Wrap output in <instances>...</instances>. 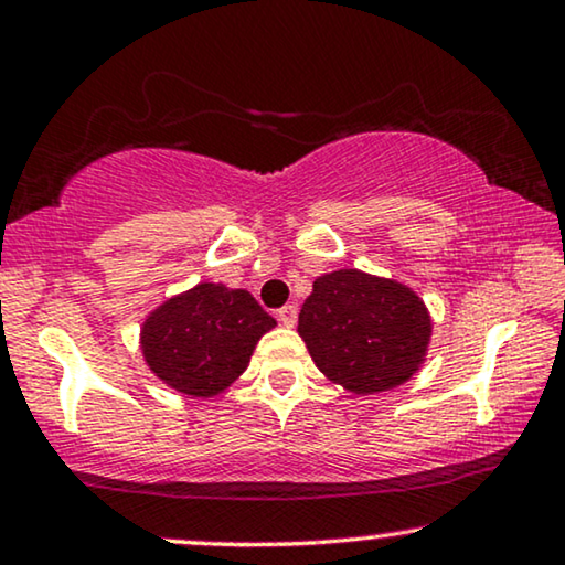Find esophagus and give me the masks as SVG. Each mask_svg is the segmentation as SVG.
Returning a JSON list of instances; mask_svg holds the SVG:
<instances>
[{"mask_svg":"<svg viewBox=\"0 0 565 565\" xmlns=\"http://www.w3.org/2000/svg\"><path fill=\"white\" fill-rule=\"evenodd\" d=\"M277 319H280L282 327H296L298 306H282L280 311H277Z\"/></svg>","mask_w":565,"mask_h":565,"instance_id":"34e87169","label":"esophagus"}]
</instances>
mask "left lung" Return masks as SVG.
Wrapping results in <instances>:
<instances>
[{"label": "left lung", "instance_id": "8db88e82", "mask_svg": "<svg viewBox=\"0 0 565 565\" xmlns=\"http://www.w3.org/2000/svg\"><path fill=\"white\" fill-rule=\"evenodd\" d=\"M298 334L331 383L370 396L419 373L431 316L408 285L347 267L316 277L300 308Z\"/></svg>", "mask_w": 565, "mask_h": 565}]
</instances>
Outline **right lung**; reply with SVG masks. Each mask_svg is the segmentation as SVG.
Masks as SVG:
<instances>
[{
    "label": "right lung",
    "instance_id": "obj_1",
    "mask_svg": "<svg viewBox=\"0 0 565 565\" xmlns=\"http://www.w3.org/2000/svg\"><path fill=\"white\" fill-rule=\"evenodd\" d=\"M277 321L249 290L198 282L167 298L141 323L146 367L192 398H213L249 367L254 347Z\"/></svg>",
    "mask_w": 565,
    "mask_h": 565
}]
</instances>
